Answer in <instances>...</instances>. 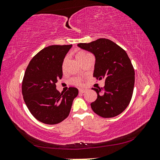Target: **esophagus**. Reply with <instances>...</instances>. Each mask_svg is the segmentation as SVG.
<instances>
[{
  "instance_id": "esophagus-1",
  "label": "esophagus",
  "mask_w": 160,
  "mask_h": 160,
  "mask_svg": "<svg viewBox=\"0 0 160 160\" xmlns=\"http://www.w3.org/2000/svg\"><path fill=\"white\" fill-rule=\"evenodd\" d=\"M85 92H86V90H85V89H79L80 93H85Z\"/></svg>"
}]
</instances>
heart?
I'll use <instances>...</instances> for the list:
<instances>
[{"mask_svg": "<svg viewBox=\"0 0 160 160\" xmlns=\"http://www.w3.org/2000/svg\"><path fill=\"white\" fill-rule=\"evenodd\" d=\"M88 54L89 53L86 52V51H80V52H78L76 54V58H78V60L80 61L82 60V58H85L87 55H88ZM66 58H65L63 63V69H64L65 67H66ZM70 82H71L72 85H82V78H78V77L72 78V79L70 80Z\"/></svg>", "mask_w": 160, "mask_h": 160, "instance_id": "obj_1", "label": "heart"}]
</instances>
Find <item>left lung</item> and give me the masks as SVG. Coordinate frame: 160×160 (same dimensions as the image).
Masks as SVG:
<instances>
[{"label":"left lung","mask_w":160,"mask_h":160,"mask_svg":"<svg viewBox=\"0 0 160 160\" xmlns=\"http://www.w3.org/2000/svg\"><path fill=\"white\" fill-rule=\"evenodd\" d=\"M78 46L95 56L93 76L105 79L104 88H92L97 94L90 104L92 109L103 118L120 114L128 106L134 88L135 71L128 54L116 43L103 38Z\"/></svg>","instance_id":"1"}]
</instances>
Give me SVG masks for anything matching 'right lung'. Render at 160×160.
I'll use <instances>...</instances> for the list:
<instances>
[{"label": "right lung", "instance_id": "1", "mask_svg": "<svg viewBox=\"0 0 160 160\" xmlns=\"http://www.w3.org/2000/svg\"><path fill=\"white\" fill-rule=\"evenodd\" d=\"M72 45H52L37 53L27 67L22 85L23 99L29 112L41 122L53 125L68 116L78 90L65 93L56 90L63 76L62 64Z\"/></svg>", "mask_w": 160, "mask_h": 160}]
</instances>
